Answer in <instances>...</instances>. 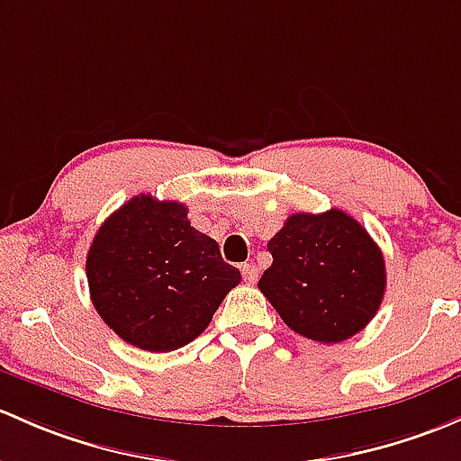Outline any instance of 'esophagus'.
<instances>
[{"label": "esophagus", "mask_w": 461, "mask_h": 461, "mask_svg": "<svg viewBox=\"0 0 461 461\" xmlns=\"http://www.w3.org/2000/svg\"><path fill=\"white\" fill-rule=\"evenodd\" d=\"M240 271H243V280L245 283H256L258 280V269H256L254 263H245L240 265Z\"/></svg>", "instance_id": "34e87169"}]
</instances>
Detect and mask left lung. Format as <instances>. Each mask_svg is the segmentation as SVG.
I'll use <instances>...</instances> for the list:
<instances>
[{
    "label": "left lung",
    "instance_id": "obj_1",
    "mask_svg": "<svg viewBox=\"0 0 461 461\" xmlns=\"http://www.w3.org/2000/svg\"><path fill=\"white\" fill-rule=\"evenodd\" d=\"M267 249L274 263L258 289L300 336L336 345L362 331L380 309L384 256L347 212L292 214Z\"/></svg>",
    "mask_w": 461,
    "mask_h": 461
}]
</instances>
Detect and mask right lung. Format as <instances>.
<instances>
[{
    "mask_svg": "<svg viewBox=\"0 0 461 461\" xmlns=\"http://www.w3.org/2000/svg\"><path fill=\"white\" fill-rule=\"evenodd\" d=\"M90 298L132 347L167 353L201 336L240 271L187 221V207L139 194L108 216L86 258Z\"/></svg>",
    "mask_w": 461,
    "mask_h": 461,
    "instance_id": "right-lung-1",
    "label": "right lung"
}]
</instances>
